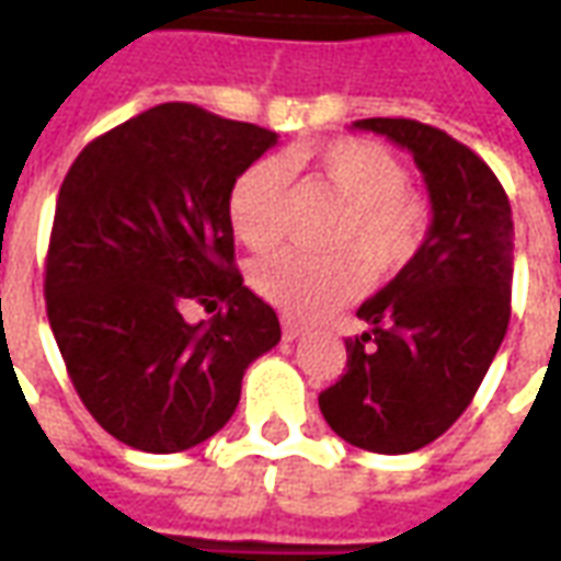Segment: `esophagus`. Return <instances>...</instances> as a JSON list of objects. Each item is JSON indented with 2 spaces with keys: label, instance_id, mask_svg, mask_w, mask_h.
Here are the masks:
<instances>
[{
  "label": "esophagus",
  "instance_id": "obj_1",
  "mask_svg": "<svg viewBox=\"0 0 561 561\" xmlns=\"http://www.w3.org/2000/svg\"><path fill=\"white\" fill-rule=\"evenodd\" d=\"M304 333H306V328H300L297 321H291V318H282V336H285V340L288 342L300 340Z\"/></svg>",
  "mask_w": 561,
  "mask_h": 561
}]
</instances>
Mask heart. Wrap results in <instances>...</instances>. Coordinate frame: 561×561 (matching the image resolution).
<instances>
[{"label":"heart","mask_w":561,"mask_h":561,"mask_svg":"<svg viewBox=\"0 0 561 561\" xmlns=\"http://www.w3.org/2000/svg\"><path fill=\"white\" fill-rule=\"evenodd\" d=\"M291 168L309 171L345 201V213L330 237V245L340 252L264 257L252 270V288L288 318L316 321L364 291V263L378 276L405 267L426 240L430 207L405 185V164L376 140L340 138L300 147L291 152ZM288 207L291 173L279 159L252 161L228 195L233 233L255 252H267L285 237Z\"/></svg>","instance_id":"b5f03b06"}]
</instances>
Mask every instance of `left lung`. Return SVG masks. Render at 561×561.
I'll list each match as a JSON object with an SVG mask.
<instances>
[{"mask_svg":"<svg viewBox=\"0 0 561 561\" xmlns=\"http://www.w3.org/2000/svg\"><path fill=\"white\" fill-rule=\"evenodd\" d=\"M354 128L412 152L433 221L417 255L357 309L366 330L345 340V373L318 405L348 445L412 454L469 409L505 340L514 219L486 161L442 128L390 116Z\"/></svg>","mask_w":561,"mask_h":561,"instance_id":"8db88e82","label":"left lung"}]
</instances>
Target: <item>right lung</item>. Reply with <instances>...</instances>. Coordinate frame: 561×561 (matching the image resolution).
I'll use <instances>...</instances> for the list:
<instances>
[{
    "label": "right lung",
    "instance_id": "right-lung-1",
    "mask_svg": "<svg viewBox=\"0 0 561 561\" xmlns=\"http://www.w3.org/2000/svg\"><path fill=\"white\" fill-rule=\"evenodd\" d=\"M276 131L168 102L83 147L56 197L47 318L87 412L123 445L176 454L231 421L279 318L233 264L228 195ZM185 302L222 309L188 325Z\"/></svg>",
    "mask_w": 561,
    "mask_h": 561
}]
</instances>
